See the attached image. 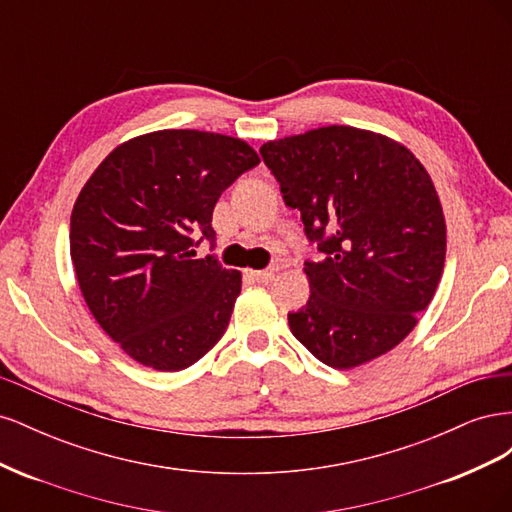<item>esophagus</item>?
Segmentation results:
<instances>
[{
	"instance_id": "34e87169",
	"label": "esophagus",
	"mask_w": 512,
	"mask_h": 512,
	"mask_svg": "<svg viewBox=\"0 0 512 512\" xmlns=\"http://www.w3.org/2000/svg\"><path fill=\"white\" fill-rule=\"evenodd\" d=\"M277 269H265V271H250V275L254 277L256 282H262V284H269L273 277H275Z\"/></svg>"
}]
</instances>
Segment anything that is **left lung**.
Instances as JSON below:
<instances>
[{
    "label": "left lung",
    "instance_id": "8db88e82",
    "mask_svg": "<svg viewBox=\"0 0 512 512\" xmlns=\"http://www.w3.org/2000/svg\"><path fill=\"white\" fill-rule=\"evenodd\" d=\"M260 153L322 252L305 262L312 294L288 314L292 335L335 369L393 350L444 271L446 224L425 166L393 138L352 126L277 138Z\"/></svg>",
    "mask_w": 512,
    "mask_h": 512
}]
</instances>
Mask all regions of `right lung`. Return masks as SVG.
Instances as JSON below:
<instances>
[{"label": "right lung", "instance_id": "obj_1", "mask_svg": "<svg viewBox=\"0 0 512 512\" xmlns=\"http://www.w3.org/2000/svg\"><path fill=\"white\" fill-rule=\"evenodd\" d=\"M260 162L241 138L158 130L115 147L87 179L70 218L83 299L130 359L158 371L194 365L220 342L241 273L213 256V207Z\"/></svg>", "mask_w": 512, "mask_h": 512}]
</instances>
